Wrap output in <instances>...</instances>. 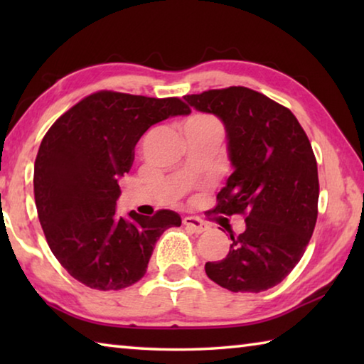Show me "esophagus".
Listing matches in <instances>:
<instances>
[{"instance_id":"esophagus-1","label":"esophagus","mask_w":364,"mask_h":364,"mask_svg":"<svg viewBox=\"0 0 364 364\" xmlns=\"http://www.w3.org/2000/svg\"><path fill=\"white\" fill-rule=\"evenodd\" d=\"M183 225L191 228V230H193L197 234H200V232H204V231L208 230V225L205 223V221H202L199 218H194V217H184Z\"/></svg>"}]
</instances>
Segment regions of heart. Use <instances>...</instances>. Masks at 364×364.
<instances>
[{"mask_svg": "<svg viewBox=\"0 0 364 364\" xmlns=\"http://www.w3.org/2000/svg\"><path fill=\"white\" fill-rule=\"evenodd\" d=\"M205 120H210V119H207V117H193V119L188 122H205Z\"/></svg>", "mask_w": 364, "mask_h": 364, "instance_id": "heart-1", "label": "heart"}]
</instances>
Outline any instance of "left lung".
<instances>
[{
  "label": "left lung",
  "mask_w": 364,
  "mask_h": 364,
  "mask_svg": "<svg viewBox=\"0 0 364 364\" xmlns=\"http://www.w3.org/2000/svg\"><path fill=\"white\" fill-rule=\"evenodd\" d=\"M223 122L232 173L215 212L245 215L223 260L205 273L231 292L273 287L300 262L318 217V167L308 136L287 107L244 86L184 96Z\"/></svg>",
  "instance_id": "1"
}]
</instances>
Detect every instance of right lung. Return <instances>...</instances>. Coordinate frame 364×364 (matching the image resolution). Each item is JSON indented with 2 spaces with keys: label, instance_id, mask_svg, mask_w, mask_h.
I'll list each match as a JSON object with an SVG mask.
<instances>
[{
  "label": "right lung",
  "instance_id": "obj_1",
  "mask_svg": "<svg viewBox=\"0 0 364 364\" xmlns=\"http://www.w3.org/2000/svg\"><path fill=\"white\" fill-rule=\"evenodd\" d=\"M178 97L100 91L75 104L43 138L33 168L38 218L49 249L72 278L97 291H119L143 278L154 245L180 215H117L119 180L134 146L152 125L188 115Z\"/></svg>",
  "mask_w": 364,
  "mask_h": 364
}]
</instances>
